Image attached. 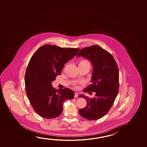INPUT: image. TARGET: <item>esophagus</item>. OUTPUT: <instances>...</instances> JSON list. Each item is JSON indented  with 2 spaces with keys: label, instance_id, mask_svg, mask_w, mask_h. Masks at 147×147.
<instances>
[{
  "label": "esophagus",
  "instance_id": "obj_1",
  "mask_svg": "<svg viewBox=\"0 0 147 147\" xmlns=\"http://www.w3.org/2000/svg\"><path fill=\"white\" fill-rule=\"evenodd\" d=\"M78 96V94L77 93H74V97H77Z\"/></svg>",
  "mask_w": 147,
  "mask_h": 147
}]
</instances>
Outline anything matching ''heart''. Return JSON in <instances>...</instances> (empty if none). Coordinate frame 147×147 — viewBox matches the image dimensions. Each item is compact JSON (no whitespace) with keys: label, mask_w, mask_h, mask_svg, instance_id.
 <instances>
[{"label":"heart","mask_w":147,"mask_h":147,"mask_svg":"<svg viewBox=\"0 0 147 147\" xmlns=\"http://www.w3.org/2000/svg\"><path fill=\"white\" fill-rule=\"evenodd\" d=\"M87 63H89V61L88 60H86V59H82V60H80L79 65H85V64H87ZM76 88H77V87H76Z\"/></svg>","instance_id":"1"}]
</instances>
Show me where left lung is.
Wrapping results in <instances>:
<instances>
[{"label":"left lung","mask_w":147,"mask_h":147,"mask_svg":"<svg viewBox=\"0 0 147 147\" xmlns=\"http://www.w3.org/2000/svg\"><path fill=\"white\" fill-rule=\"evenodd\" d=\"M82 56L91 61L93 65L92 84L84 92H95V97L80 95L87 100V106L79 110L82 117L90 120L102 118L113 106L119 90V71L113 56L97 45L82 49L77 56Z\"/></svg>","instance_id":"1"}]
</instances>
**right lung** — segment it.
I'll return each mask as SVG.
<instances>
[{
    "mask_svg": "<svg viewBox=\"0 0 147 147\" xmlns=\"http://www.w3.org/2000/svg\"><path fill=\"white\" fill-rule=\"evenodd\" d=\"M80 50L45 45L32 56L24 77L26 91L34 111L41 117H58L63 112V102L74 98V93L71 90H56L51 82L61 74L64 64Z\"/></svg>",
    "mask_w": 147,
    "mask_h": 147,
    "instance_id": "add662e5",
    "label": "right lung"
}]
</instances>
